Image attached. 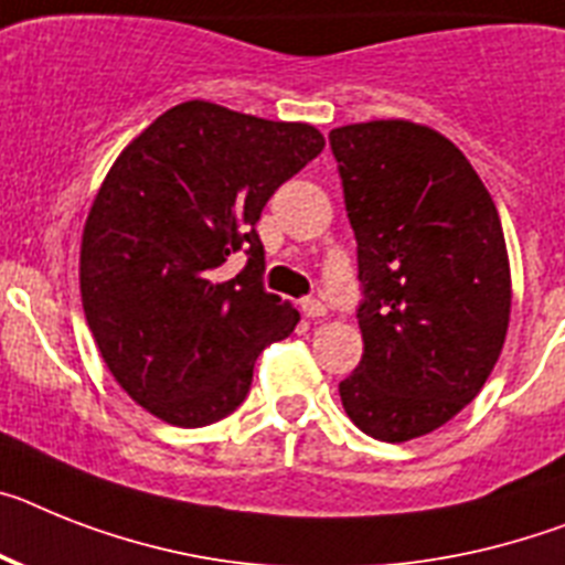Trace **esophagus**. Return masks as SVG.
Wrapping results in <instances>:
<instances>
[{"label": "esophagus", "mask_w": 565, "mask_h": 565, "mask_svg": "<svg viewBox=\"0 0 565 565\" xmlns=\"http://www.w3.org/2000/svg\"><path fill=\"white\" fill-rule=\"evenodd\" d=\"M301 312H305L307 319H324L327 305L319 301V298H305V301H301Z\"/></svg>", "instance_id": "34e87169"}]
</instances>
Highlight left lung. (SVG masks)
I'll use <instances>...</instances> for the list:
<instances>
[{
  "instance_id": "left-lung-1",
  "label": "left lung",
  "mask_w": 565,
  "mask_h": 565,
  "mask_svg": "<svg viewBox=\"0 0 565 565\" xmlns=\"http://www.w3.org/2000/svg\"><path fill=\"white\" fill-rule=\"evenodd\" d=\"M355 232L362 362L339 385L355 428L407 443L482 391L505 344L511 267L500 215L457 146L411 120L330 131Z\"/></svg>"
}]
</instances>
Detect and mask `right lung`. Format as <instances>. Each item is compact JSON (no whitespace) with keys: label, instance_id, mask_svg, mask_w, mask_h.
Segmentation results:
<instances>
[{"label":"right lung","instance_id":"obj_1","mask_svg":"<svg viewBox=\"0 0 565 565\" xmlns=\"http://www.w3.org/2000/svg\"><path fill=\"white\" fill-rule=\"evenodd\" d=\"M324 149L310 122L206 99L169 108L108 169L83 226L79 292L99 355L151 416L201 428L249 393L298 310L260 287V210ZM238 248L247 267L221 279Z\"/></svg>","mask_w":565,"mask_h":565}]
</instances>
